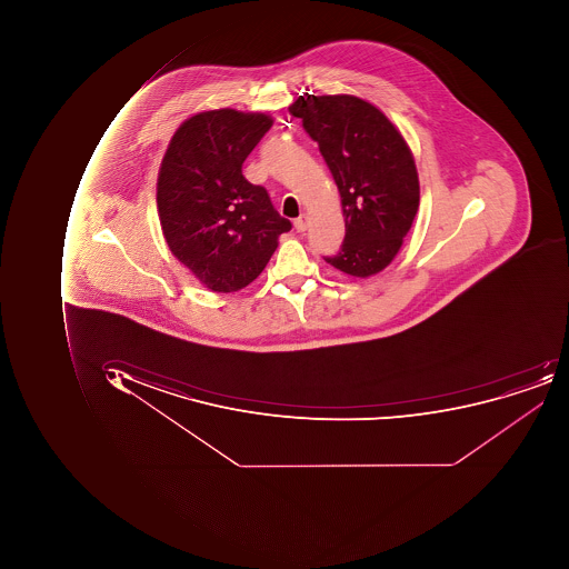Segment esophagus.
<instances>
[{"instance_id": "esophagus-1", "label": "esophagus", "mask_w": 569, "mask_h": 569, "mask_svg": "<svg viewBox=\"0 0 569 569\" xmlns=\"http://www.w3.org/2000/svg\"><path fill=\"white\" fill-rule=\"evenodd\" d=\"M293 227H296V231L298 232H305L306 229H308V220H306V217H299V219H296V222H293Z\"/></svg>"}]
</instances>
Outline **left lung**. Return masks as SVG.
<instances>
[{
    "mask_svg": "<svg viewBox=\"0 0 569 569\" xmlns=\"http://www.w3.org/2000/svg\"><path fill=\"white\" fill-rule=\"evenodd\" d=\"M289 112L318 141L342 198L346 238L325 261L347 276H376L397 257L419 209L406 138L376 106L349 93H305Z\"/></svg>",
    "mask_w": 569,
    "mask_h": 569,
    "instance_id": "obj_1",
    "label": "left lung"
}]
</instances>
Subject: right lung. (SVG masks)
Returning <instances> with one entry per match:
<instances>
[{
    "label": "right lung",
    "instance_id": "add662e5",
    "mask_svg": "<svg viewBox=\"0 0 569 569\" xmlns=\"http://www.w3.org/2000/svg\"><path fill=\"white\" fill-rule=\"evenodd\" d=\"M263 112L213 109L172 134L157 179V209L171 253L213 292H236L260 276L290 231L242 162L270 130Z\"/></svg>",
    "mask_w": 569,
    "mask_h": 569
}]
</instances>
